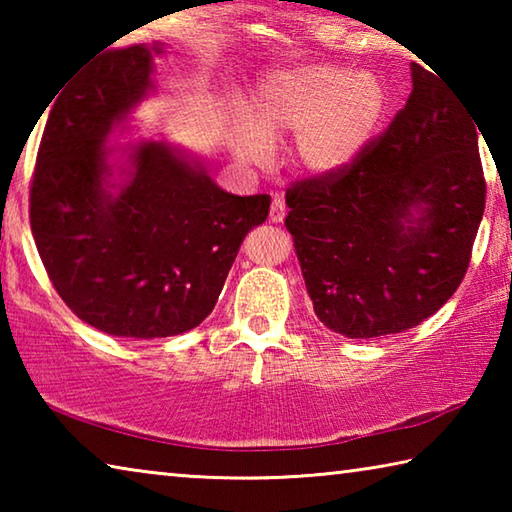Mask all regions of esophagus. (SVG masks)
<instances>
[{
    "label": "esophagus",
    "mask_w": 512,
    "mask_h": 512,
    "mask_svg": "<svg viewBox=\"0 0 512 512\" xmlns=\"http://www.w3.org/2000/svg\"><path fill=\"white\" fill-rule=\"evenodd\" d=\"M284 216H287V205H284L282 198H275L271 205V212H268V219H271L273 223H282Z\"/></svg>",
    "instance_id": "esophagus-1"
}]
</instances>
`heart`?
Segmentation results:
<instances>
[{
	"mask_svg": "<svg viewBox=\"0 0 512 512\" xmlns=\"http://www.w3.org/2000/svg\"><path fill=\"white\" fill-rule=\"evenodd\" d=\"M388 92L377 74L336 65L275 69L248 99V124L228 131L235 158L266 167L268 144L293 135L291 162L309 178H334L361 158L386 117Z\"/></svg>",
	"mask_w": 512,
	"mask_h": 512,
	"instance_id": "1",
	"label": "heart"
}]
</instances>
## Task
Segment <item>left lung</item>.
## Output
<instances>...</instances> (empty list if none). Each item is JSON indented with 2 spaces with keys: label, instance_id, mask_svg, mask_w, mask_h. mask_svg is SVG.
I'll return each instance as SVG.
<instances>
[{
  "label": "left lung",
  "instance_id": "obj_1",
  "mask_svg": "<svg viewBox=\"0 0 512 512\" xmlns=\"http://www.w3.org/2000/svg\"><path fill=\"white\" fill-rule=\"evenodd\" d=\"M413 90L348 171L287 192L284 225L320 323L348 339L420 325L470 266L485 180L476 121L411 63Z\"/></svg>",
  "mask_w": 512,
  "mask_h": 512
}]
</instances>
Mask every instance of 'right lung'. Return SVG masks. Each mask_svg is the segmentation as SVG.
Masks as SVG:
<instances>
[{
	"mask_svg": "<svg viewBox=\"0 0 512 512\" xmlns=\"http://www.w3.org/2000/svg\"><path fill=\"white\" fill-rule=\"evenodd\" d=\"M162 42L110 49L72 76L42 133L31 230L58 296L124 339L185 334L210 316L271 196H235L167 140L110 146L155 92Z\"/></svg>",
	"mask_w": 512,
	"mask_h": 512,
	"instance_id": "right-lung-1",
	"label": "right lung"
}]
</instances>
